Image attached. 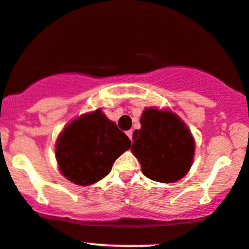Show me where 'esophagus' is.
<instances>
[{
  "mask_svg": "<svg viewBox=\"0 0 249 249\" xmlns=\"http://www.w3.org/2000/svg\"><path fill=\"white\" fill-rule=\"evenodd\" d=\"M132 133H133V131H132V130H129V131H127V132H126L127 137H129V138H130V140H131V141H132Z\"/></svg>",
  "mask_w": 249,
  "mask_h": 249,
  "instance_id": "1",
  "label": "esophagus"
}]
</instances>
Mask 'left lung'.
Masks as SVG:
<instances>
[{
	"label": "left lung",
	"mask_w": 249,
	"mask_h": 249,
	"mask_svg": "<svg viewBox=\"0 0 249 249\" xmlns=\"http://www.w3.org/2000/svg\"><path fill=\"white\" fill-rule=\"evenodd\" d=\"M140 122L141 129L132 135L131 151L143 174L163 184L182 179L196 150L195 138L184 120L171 109L146 107Z\"/></svg>",
	"instance_id": "obj_1"
}]
</instances>
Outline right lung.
Wrapping results in <instances>:
<instances>
[{"label":"right lung","instance_id":"1","mask_svg":"<svg viewBox=\"0 0 249 249\" xmlns=\"http://www.w3.org/2000/svg\"><path fill=\"white\" fill-rule=\"evenodd\" d=\"M131 141L101 108L81 114L65 125L54 145L63 177L80 186L104 179Z\"/></svg>","mask_w":249,"mask_h":249}]
</instances>
